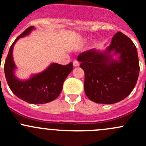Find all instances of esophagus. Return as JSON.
<instances>
[{
    "mask_svg": "<svg viewBox=\"0 0 146 146\" xmlns=\"http://www.w3.org/2000/svg\"><path fill=\"white\" fill-rule=\"evenodd\" d=\"M79 65H80V63H79L78 61H77V60H75V61H73V66H74L75 67L79 66Z\"/></svg>",
    "mask_w": 146,
    "mask_h": 146,
    "instance_id": "obj_1",
    "label": "esophagus"
}]
</instances>
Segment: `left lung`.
Masks as SVG:
<instances>
[{
  "mask_svg": "<svg viewBox=\"0 0 146 146\" xmlns=\"http://www.w3.org/2000/svg\"><path fill=\"white\" fill-rule=\"evenodd\" d=\"M120 54L119 61L110 52ZM85 72L84 90L90 100L100 104H114L126 98L133 90L139 75V61L136 46L122 32L114 35L104 53L92 49L78 56Z\"/></svg>",
  "mask_w": 146,
  "mask_h": 146,
  "instance_id": "8db88e82",
  "label": "left lung"
}]
</instances>
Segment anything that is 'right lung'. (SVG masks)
Returning a JSON list of instances; mask_svg holds the SVG:
<instances>
[{
  "label": "right lung",
  "mask_w": 146,
  "mask_h": 146,
  "mask_svg": "<svg viewBox=\"0 0 146 146\" xmlns=\"http://www.w3.org/2000/svg\"><path fill=\"white\" fill-rule=\"evenodd\" d=\"M29 27L14 41L10 46L4 65L5 78L12 92L20 99L30 104H44L59 96L64 80L73 70V63L67 65L52 64L44 72L35 75L25 81L19 80L14 76L15 65L13 59V48L15 42L31 32Z\"/></svg>",
  "instance_id": "right-lung-1"
}]
</instances>
